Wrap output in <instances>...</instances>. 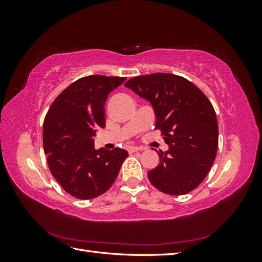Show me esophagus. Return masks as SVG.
I'll return each instance as SVG.
<instances>
[{
	"mask_svg": "<svg viewBox=\"0 0 262 262\" xmlns=\"http://www.w3.org/2000/svg\"><path fill=\"white\" fill-rule=\"evenodd\" d=\"M143 147H140V146H128V150L129 152H138V150H142Z\"/></svg>",
	"mask_w": 262,
	"mask_h": 262,
	"instance_id": "esophagus-1",
	"label": "esophagus"
}]
</instances>
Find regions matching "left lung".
Instances as JSON below:
<instances>
[{"label":"left lung","instance_id":"obj_1","mask_svg":"<svg viewBox=\"0 0 262 262\" xmlns=\"http://www.w3.org/2000/svg\"><path fill=\"white\" fill-rule=\"evenodd\" d=\"M124 86L150 102L155 129L169 146L157 152L160 164L147 172L149 181L171 195L192 191L207 177L217 152L219 125L210 100L185 77L169 73L137 76Z\"/></svg>","mask_w":262,"mask_h":262}]
</instances>
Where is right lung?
Segmentation results:
<instances>
[{
  "mask_svg": "<svg viewBox=\"0 0 262 262\" xmlns=\"http://www.w3.org/2000/svg\"><path fill=\"white\" fill-rule=\"evenodd\" d=\"M125 77L90 75L55 98L43 121V149L52 176L77 199H94L113 186L125 149L94 147L96 128H105L108 94Z\"/></svg>",
  "mask_w": 262,
  "mask_h": 262,
  "instance_id": "obj_1",
  "label": "right lung"
}]
</instances>
